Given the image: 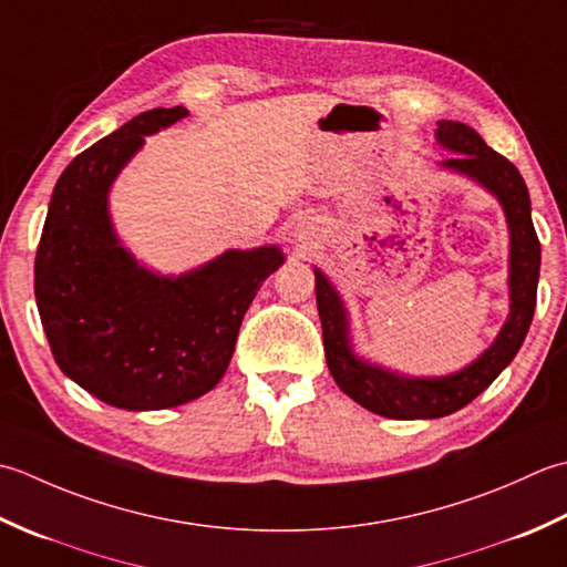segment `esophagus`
<instances>
[{
	"label": "esophagus",
	"instance_id": "obj_1",
	"mask_svg": "<svg viewBox=\"0 0 567 567\" xmlns=\"http://www.w3.org/2000/svg\"><path fill=\"white\" fill-rule=\"evenodd\" d=\"M296 237H298V239H313V237H318V225L313 223V219H308V217L298 219Z\"/></svg>",
	"mask_w": 567,
	"mask_h": 567
}]
</instances>
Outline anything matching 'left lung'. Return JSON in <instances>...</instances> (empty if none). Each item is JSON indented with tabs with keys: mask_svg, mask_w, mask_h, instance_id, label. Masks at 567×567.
Masks as SVG:
<instances>
[{
	"mask_svg": "<svg viewBox=\"0 0 567 567\" xmlns=\"http://www.w3.org/2000/svg\"><path fill=\"white\" fill-rule=\"evenodd\" d=\"M437 144L455 156L441 161L443 168L470 176L502 203L509 225V298L512 310L502 332L475 362L455 374L419 379L386 372L360 360L350 344V322L342 298L326 274L316 269V298L322 326V344L330 374L344 394L367 411L386 419H441L477 399L509 364L528 332L536 310V288L540 271V241L530 219V198L522 173L502 154L484 144V138L462 122L441 120L435 130Z\"/></svg>",
	"mask_w": 567,
	"mask_h": 567,
	"instance_id": "1",
	"label": "left lung"
}]
</instances>
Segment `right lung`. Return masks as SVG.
<instances>
[{
  "label": "right lung",
  "mask_w": 567,
  "mask_h": 567,
  "mask_svg": "<svg viewBox=\"0 0 567 567\" xmlns=\"http://www.w3.org/2000/svg\"><path fill=\"white\" fill-rule=\"evenodd\" d=\"M188 117L142 112L78 154L58 178L37 251L33 291L55 364L92 396L126 411L173 409L207 394L279 247L229 249L183 276H158L112 229L107 195L146 134Z\"/></svg>",
  "instance_id": "add662e5"
}]
</instances>
